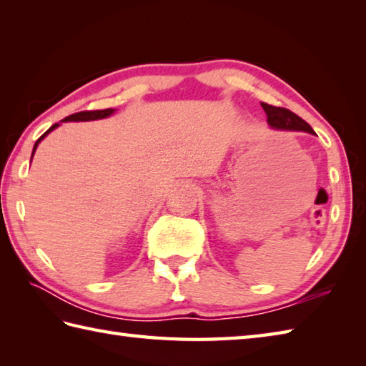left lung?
<instances>
[{
    "label": "left lung",
    "instance_id": "left-lung-1",
    "mask_svg": "<svg viewBox=\"0 0 366 366\" xmlns=\"http://www.w3.org/2000/svg\"><path fill=\"white\" fill-rule=\"evenodd\" d=\"M261 107L267 114V122L270 127L278 129V130H302V132H308V134H315L313 129L310 127V124H307L302 118H299L295 113L287 110V108L274 107L269 104H261Z\"/></svg>",
    "mask_w": 366,
    "mask_h": 366
}]
</instances>
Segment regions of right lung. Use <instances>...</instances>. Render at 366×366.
Wrapping results in <instances>:
<instances>
[{"mask_svg":"<svg viewBox=\"0 0 366 366\" xmlns=\"http://www.w3.org/2000/svg\"><path fill=\"white\" fill-rule=\"evenodd\" d=\"M114 112H116V110H113V108H107V110H94V112H79V113H74V114H71V116H67V118H64L61 122H67V121H94V119H104V118H108V116H110V114H113ZM58 126H59V124H53V126H51L49 130H46L41 138L37 139L34 147H33V155H34V152H36V149H37L39 143H41L42 139H44L46 135H49L53 129H56ZM33 155H31V160H33Z\"/></svg>","mask_w":366,"mask_h":366,"instance_id":"1","label":"right lung"}]
</instances>
